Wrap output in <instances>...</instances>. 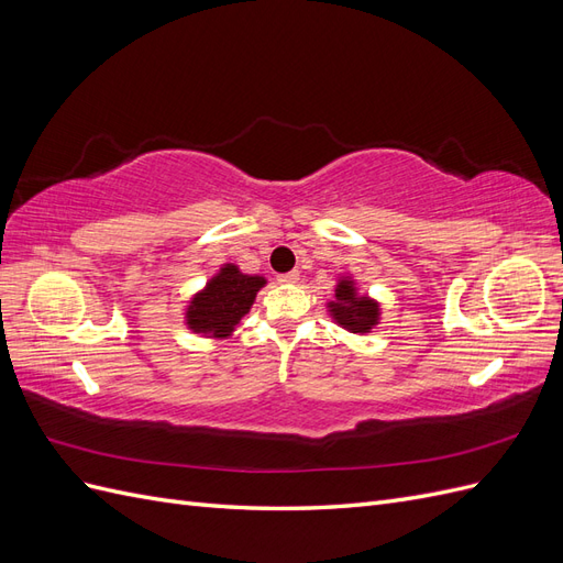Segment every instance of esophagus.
Here are the masks:
<instances>
[{
  "instance_id": "1",
  "label": "esophagus",
  "mask_w": 563,
  "mask_h": 563,
  "mask_svg": "<svg viewBox=\"0 0 563 563\" xmlns=\"http://www.w3.org/2000/svg\"><path fill=\"white\" fill-rule=\"evenodd\" d=\"M282 284H296L298 279H300V272L298 269H291V272H286V275H279L277 277Z\"/></svg>"
}]
</instances>
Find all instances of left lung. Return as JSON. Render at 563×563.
I'll return each instance as SVG.
<instances>
[{
	"mask_svg": "<svg viewBox=\"0 0 563 563\" xmlns=\"http://www.w3.org/2000/svg\"><path fill=\"white\" fill-rule=\"evenodd\" d=\"M331 312L340 321V327L350 329L352 333H366L378 323V305L368 298H356L352 284L347 282H340L335 288Z\"/></svg>",
	"mask_w": 563,
	"mask_h": 563,
	"instance_id": "1",
	"label": "left lung"
}]
</instances>
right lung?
Returning <instances> with one entry per match:
<instances>
[{
  "instance_id": "obj_1",
  "label": "right lung",
  "mask_w": 563,
  "mask_h": 563,
  "mask_svg": "<svg viewBox=\"0 0 563 563\" xmlns=\"http://www.w3.org/2000/svg\"><path fill=\"white\" fill-rule=\"evenodd\" d=\"M265 284L263 277L242 275L234 265H225L218 277L209 282L187 312V323L197 333H211L225 338L240 323V319L251 310L253 298Z\"/></svg>"
}]
</instances>
